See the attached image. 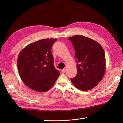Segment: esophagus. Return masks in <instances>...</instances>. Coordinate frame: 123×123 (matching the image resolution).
<instances>
[{
    "mask_svg": "<svg viewBox=\"0 0 123 123\" xmlns=\"http://www.w3.org/2000/svg\"><path fill=\"white\" fill-rule=\"evenodd\" d=\"M61 72H62V74H64L65 72H66V70H65V69H62Z\"/></svg>",
    "mask_w": 123,
    "mask_h": 123,
    "instance_id": "34e87169",
    "label": "esophagus"
}]
</instances>
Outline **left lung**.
Masks as SVG:
<instances>
[{"instance_id":"1","label":"left lung","mask_w":123,"mask_h":123,"mask_svg":"<svg viewBox=\"0 0 123 123\" xmlns=\"http://www.w3.org/2000/svg\"><path fill=\"white\" fill-rule=\"evenodd\" d=\"M75 50L77 74L71 80L77 88L87 91L103 79L106 71V58L103 47L97 42L83 35L68 38Z\"/></svg>"}]
</instances>
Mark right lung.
Returning <instances> with one entry per match:
<instances>
[{"mask_svg":"<svg viewBox=\"0 0 123 123\" xmlns=\"http://www.w3.org/2000/svg\"><path fill=\"white\" fill-rule=\"evenodd\" d=\"M57 38H47L28 44L17 58L18 72L23 82L37 92L51 88L60 75L54 66L51 49Z\"/></svg>","mask_w":123,"mask_h":123,"instance_id":"add662e5","label":"right lung"}]
</instances>
